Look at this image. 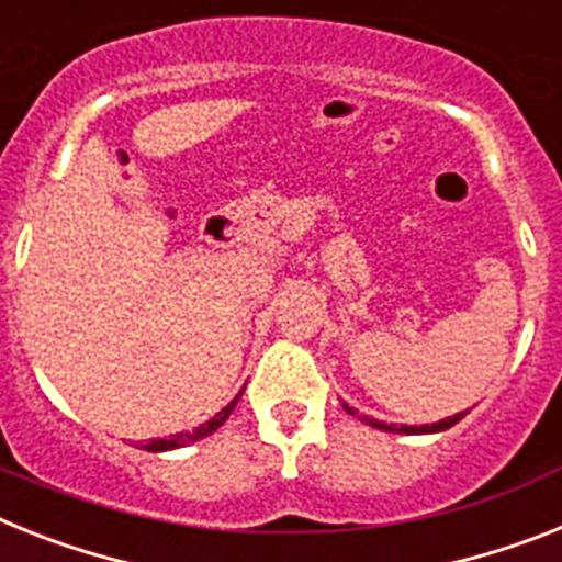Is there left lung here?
I'll return each instance as SVG.
<instances>
[{"label": "left lung", "instance_id": "left-lung-1", "mask_svg": "<svg viewBox=\"0 0 562 562\" xmlns=\"http://www.w3.org/2000/svg\"><path fill=\"white\" fill-rule=\"evenodd\" d=\"M348 414H353L357 417V412L353 408H348V405H342ZM366 426H374L380 428V431H397V434H434V431H446V428H451L454 423H460L463 419V412L454 414V417H446L440 419V423H431V426H389V423H380V419H371V417H360Z\"/></svg>", "mask_w": 562, "mask_h": 562}]
</instances>
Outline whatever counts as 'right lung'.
<instances>
[{
    "instance_id": "1",
    "label": "right lung",
    "mask_w": 562,
    "mask_h": 562,
    "mask_svg": "<svg viewBox=\"0 0 562 562\" xmlns=\"http://www.w3.org/2000/svg\"><path fill=\"white\" fill-rule=\"evenodd\" d=\"M239 397H243V394H237V397H234L228 405H225L223 412L216 414V417H211L209 423H202L200 428H193V431L173 434V437H168V440H150V442H145V451H171V449H179V446H188V442H196V440H202V437H209V434H214L216 428L223 426L225 419L231 417V412H234V405L239 403Z\"/></svg>"
}]
</instances>
